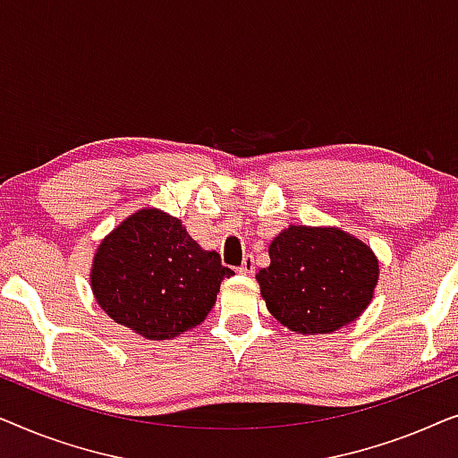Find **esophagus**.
I'll return each instance as SVG.
<instances>
[{
    "instance_id": "1",
    "label": "esophagus",
    "mask_w": 458,
    "mask_h": 458,
    "mask_svg": "<svg viewBox=\"0 0 458 458\" xmlns=\"http://www.w3.org/2000/svg\"><path fill=\"white\" fill-rule=\"evenodd\" d=\"M256 271V262H254V256L248 254L246 259H243L242 267H240V273H246V275H252Z\"/></svg>"
}]
</instances>
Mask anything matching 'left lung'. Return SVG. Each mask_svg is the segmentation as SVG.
<instances>
[{
  "mask_svg": "<svg viewBox=\"0 0 458 458\" xmlns=\"http://www.w3.org/2000/svg\"><path fill=\"white\" fill-rule=\"evenodd\" d=\"M271 265L256 281L267 309L300 335L334 334L371 304L379 260L340 227L290 225L268 246Z\"/></svg>",
  "mask_w": 458,
  "mask_h": 458,
  "instance_id": "obj_1",
  "label": "left lung"
}]
</instances>
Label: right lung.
<instances>
[{
  "mask_svg": "<svg viewBox=\"0 0 458 458\" xmlns=\"http://www.w3.org/2000/svg\"><path fill=\"white\" fill-rule=\"evenodd\" d=\"M231 275L179 218L146 206L104 237L89 281L112 321L146 340H171L208 317L221 281Z\"/></svg>",
  "mask_w": 458,
  "mask_h": 458,
  "instance_id": "add662e5",
  "label": "right lung"
}]
</instances>
